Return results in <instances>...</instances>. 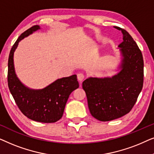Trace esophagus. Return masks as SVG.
<instances>
[{
    "label": "esophagus",
    "mask_w": 154,
    "mask_h": 154,
    "mask_svg": "<svg viewBox=\"0 0 154 154\" xmlns=\"http://www.w3.org/2000/svg\"><path fill=\"white\" fill-rule=\"evenodd\" d=\"M77 79L80 82V83H81L84 80V79H85V75H84V74H83V73H79V74L77 75Z\"/></svg>",
    "instance_id": "obj_1"
}]
</instances>
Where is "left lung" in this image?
Instances as JSON below:
<instances>
[{"label": "left lung", "mask_w": 154, "mask_h": 154, "mask_svg": "<svg viewBox=\"0 0 154 154\" xmlns=\"http://www.w3.org/2000/svg\"><path fill=\"white\" fill-rule=\"evenodd\" d=\"M121 31L123 41L121 48L123 60L118 74L107 78H89L83 82L91 115L100 121L119 119L131 111L144 82L142 54L129 33Z\"/></svg>", "instance_id": "1"}]
</instances>
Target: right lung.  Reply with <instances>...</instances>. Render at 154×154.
<instances>
[{
  "label": "right lung",
  "mask_w": 154,
  "mask_h": 154,
  "mask_svg": "<svg viewBox=\"0 0 154 154\" xmlns=\"http://www.w3.org/2000/svg\"><path fill=\"white\" fill-rule=\"evenodd\" d=\"M40 29L38 25L20 35L10 50L8 59V87L18 108L24 116L41 123H54L62 117L69 97L79 87L76 75L57 79L41 90H32L21 83L14 71L13 55L19 42Z\"/></svg>",
  "instance_id": "right-lung-1"
}]
</instances>
